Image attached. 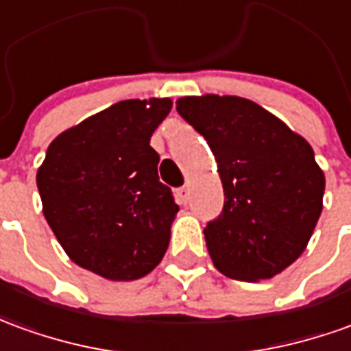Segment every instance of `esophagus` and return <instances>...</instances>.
Here are the masks:
<instances>
[{"label": "esophagus", "instance_id": "1", "mask_svg": "<svg viewBox=\"0 0 351 351\" xmlns=\"http://www.w3.org/2000/svg\"><path fill=\"white\" fill-rule=\"evenodd\" d=\"M188 195H190V188H188V186H182V188L176 190V199H178L180 205H186V203H188Z\"/></svg>", "mask_w": 351, "mask_h": 351}]
</instances>
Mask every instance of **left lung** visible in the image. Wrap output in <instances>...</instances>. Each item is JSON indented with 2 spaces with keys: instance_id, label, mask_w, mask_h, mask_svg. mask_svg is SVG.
<instances>
[{
  "instance_id": "8db88e82",
  "label": "left lung",
  "mask_w": 351,
  "mask_h": 351,
  "mask_svg": "<svg viewBox=\"0 0 351 351\" xmlns=\"http://www.w3.org/2000/svg\"><path fill=\"white\" fill-rule=\"evenodd\" d=\"M176 112L205 136L224 188L222 213L203 230L213 264L239 281L281 274L323 209L325 175L312 146L241 97H182Z\"/></svg>"
}]
</instances>
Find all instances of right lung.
I'll return each instance as SVG.
<instances>
[{
  "instance_id": "right-lung-1",
  "label": "right lung",
  "mask_w": 351,
  "mask_h": 351,
  "mask_svg": "<svg viewBox=\"0 0 351 351\" xmlns=\"http://www.w3.org/2000/svg\"><path fill=\"white\" fill-rule=\"evenodd\" d=\"M171 108V99L116 102L58 134L38 169L58 243L100 278L141 279L167 251L178 205L159 182L150 138Z\"/></svg>"
}]
</instances>
